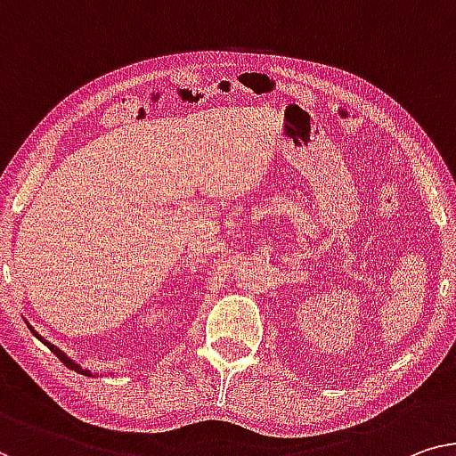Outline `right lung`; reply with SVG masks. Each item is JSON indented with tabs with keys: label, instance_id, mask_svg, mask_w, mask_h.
I'll return each instance as SVG.
<instances>
[{
	"label": "right lung",
	"instance_id": "obj_1",
	"mask_svg": "<svg viewBox=\"0 0 456 456\" xmlns=\"http://www.w3.org/2000/svg\"><path fill=\"white\" fill-rule=\"evenodd\" d=\"M28 328H30V325H28ZM30 330H32V328H30ZM32 334H34V336H37V338L40 339V342H43V344H46V348H49V350L53 352V354H54V356H57L59 360H63V364L67 366V369H71V370H76V372H81V375H87V377H92V372H90V370H84V369H81V366H79V364H76V362H73V360H71V358H67V356L63 354V352H61V350L57 348V346H53L51 342H46V339H43V338H40V336H38V334H37V331H34V330H32ZM96 375H98V372H96Z\"/></svg>",
	"mask_w": 456,
	"mask_h": 456
}]
</instances>
